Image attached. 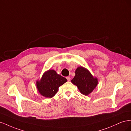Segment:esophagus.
Masks as SVG:
<instances>
[{
    "label": "esophagus",
    "mask_w": 131,
    "mask_h": 131,
    "mask_svg": "<svg viewBox=\"0 0 131 131\" xmlns=\"http://www.w3.org/2000/svg\"><path fill=\"white\" fill-rule=\"evenodd\" d=\"M66 79L68 80V81H70V80H71V78H70L69 76H68V77H66Z\"/></svg>",
    "instance_id": "34e87169"
}]
</instances>
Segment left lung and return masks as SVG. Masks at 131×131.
Segmentation results:
<instances>
[{"mask_svg": "<svg viewBox=\"0 0 131 131\" xmlns=\"http://www.w3.org/2000/svg\"><path fill=\"white\" fill-rule=\"evenodd\" d=\"M71 82L76 85L82 94L88 95L98 84V80L93 77L88 70L81 66L76 69Z\"/></svg>", "mask_w": 131, "mask_h": 131, "instance_id": "obj_1", "label": "left lung"}]
</instances>
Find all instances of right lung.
<instances>
[{"label":"right lung","mask_w":131,"mask_h":131,"mask_svg":"<svg viewBox=\"0 0 131 131\" xmlns=\"http://www.w3.org/2000/svg\"><path fill=\"white\" fill-rule=\"evenodd\" d=\"M67 82L65 77L58 74L55 71L49 70L45 72L39 81L37 82V87L41 95L52 98L58 92V88Z\"/></svg>","instance_id":"obj_1"}]
</instances>
